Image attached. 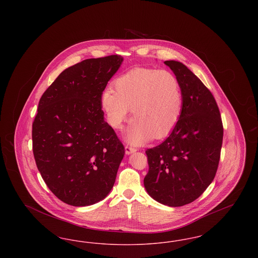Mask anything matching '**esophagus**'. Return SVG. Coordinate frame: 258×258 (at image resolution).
<instances>
[{"mask_svg": "<svg viewBox=\"0 0 258 258\" xmlns=\"http://www.w3.org/2000/svg\"><path fill=\"white\" fill-rule=\"evenodd\" d=\"M124 151H125V154L126 155H131V154H133V153H135V151H136V149L134 147H132V146H125L124 147Z\"/></svg>", "mask_w": 258, "mask_h": 258, "instance_id": "obj_1", "label": "esophagus"}]
</instances>
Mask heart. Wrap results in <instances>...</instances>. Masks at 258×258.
Segmentation results:
<instances>
[{"mask_svg":"<svg viewBox=\"0 0 258 258\" xmlns=\"http://www.w3.org/2000/svg\"><path fill=\"white\" fill-rule=\"evenodd\" d=\"M100 96V106L112 127H121L132 108L127 142L139 145L169 135L179 122L183 95L179 80L168 71L135 68L118 76Z\"/></svg>","mask_w":258,"mask_h":258,"instance_id":"obj_1","label":"heart"}]
</instances>
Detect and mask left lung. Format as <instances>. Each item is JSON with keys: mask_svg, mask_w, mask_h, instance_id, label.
Segmentation results:
<instances>
[{"mask_svg": "<svg viewBox=\"0 0 258 258\" xmlns=\"http://www.w3.org/2000/svg\"><path fill=\"white\" fill-rule=\"evenodd\" d=\"M183 95L180 120L169 136L148 149L149 196L170 207L191 203L213 182L221 158L223 127L216 99L184 63L165 61Z\"/></svg>", "mask_w": 258, "mask_h": 258, "instance_id": "8db88e82", "label": "left lung"}]
</instances>
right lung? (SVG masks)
Returning <instances> with one entry per match:
<instances>
[{"mask_svg":"<svg viewBox=\"0 0 258 258\" xmlns=\"http://www.w3.org/2000/svg\"><path fill=\"white\" fill-rule=\"evenodd\" d=\"M123 59H87L64 70L43 93L33 123L37 169L62 202L89 206L108 196L124 155L104 121L100 96Z\"/></svg>","mask_w":258,"mask_h":258,"instance_id":"1","label":"right lung"}]
</instances>
